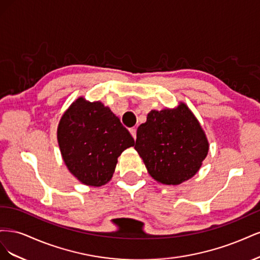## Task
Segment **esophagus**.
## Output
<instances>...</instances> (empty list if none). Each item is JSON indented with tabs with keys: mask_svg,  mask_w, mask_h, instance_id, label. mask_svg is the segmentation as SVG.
<instances>
[{
	"mask_svg": "<svg viewBox=\"0 0 260 260\" xmlns=\"http://www.w3.org/2000/svg\"><path fill=\"white\" fill-rule=\"evenodd\" d=\"M129 131H130V133H131V136L133 137V139L136 140V139H137V129H136V128H131Z\"/></svg>",
	"mask_w": 260,
	"mask_h": 260,
	"instance_id": "esophagus-1",
	"label": "esophagus"
}]
</instances>
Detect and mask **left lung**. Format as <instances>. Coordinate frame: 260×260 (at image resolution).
I'll use <instances>...</instances> for the list:
<instances>
[{
    "mask_svg": "<svg viewBox=\"0 0 260 260\" xmlns=\"http://www.w3.org/2000/svg\"><path fill=\"white\" fill-rule=\"evenodd\" d=\"M208 147L205 133L185 104L149 113L146 122L138 128L135 145L148 174L169 185L192 178Z\"/></svg>",
    "mask_w": 260,
    "mask_h": 260,
    "instance_id": "left-lung-1",
    "label": "left lung"
}]
</instances>
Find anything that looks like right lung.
<instances>
[{"label":"right lung","mask_w":260,"mask_h":260,"mask_svg":"<svg viewBox=\"0 0 260 260\" xmlns=\"http://www.w3.org/2000/svg\"><path fill=\"white\" fill-rule=\"evenodd\" d=\"M57 139L66 166L82 183L101 186L112 179L117 158L135 140L101 102L78 99L62 115Z\"/></svg>","instance_id":"1"}]
</instances>
